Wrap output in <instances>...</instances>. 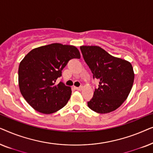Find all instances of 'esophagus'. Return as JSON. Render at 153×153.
<instances>
[{"instance_id": "1", "label": "esophagus", "mask_w": 153, "mask_h": 153, "mask_svg": "<svg viewBox=\"0 0 153 153\" xmlns=\"http://www.w3.org/2000/svg\"><path fill=\"white\" fill-rule=\"evenodd\" d=\"M75 89L77 90V91H81L83 89V86H80V87H75Z\"/></svg>"}]
</instances>
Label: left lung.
Returning a JSON list of instances; mask_svg holds the SVG:
<instances>
[{"instance_id": "left-lung-1", "label": "left lung", "mask_w": 153, "mask_h": 153, "mask_svg": "<svg viewBox=\"0 0 153 153\" xmlns=\"http://www.w3.org/2000/svg\"><path fill=\"white\" fill-rule=\"evenodd\" d=\"M80 49L93 79L100 81L88 106L99 114L115 111L127 99L132 88L134 74L131 63L112 56L97 46H81Z\"/></svg>"}]
</instances>
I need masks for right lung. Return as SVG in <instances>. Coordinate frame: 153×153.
<instances>
[{"mask_svg": "<svg viewBox=\"0 0 153 153\" xmlns=\"http://www.w3.org/2000/svg\"><path fill=\"white\" fill-rule=\"evenodd\" d=\"M78 49L59 43L31 50L19 67V86L26 102L37 111L50 114L64 107L72 90L63 83L56 85L69 60L80 58Z\"/></svg>", "mask_w": 153, "mask_h": 153, "instance_id": "right-lung-1", "label": "right lung"}]
</instances>
